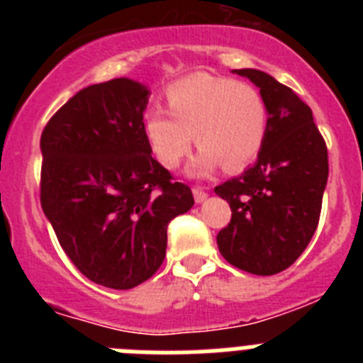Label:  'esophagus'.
<instances>
[{
  "label": "esophagus",
  "instance_id": "34e87169",
  "mask_svg": "<svg viewBox=\"0 0 363 363\" xmlns=\"http://www.w3.org/2000/svg\"><path fill=\"white\" fill-rule=\"evenodd\" d=\"M192 194H194V201H196V203H201V201H203L205 198H207V192H205L201 187H194V189H192Z\"/></svg>",
  "mask_w": 363,
  "mask_h": 363
}]
</instances>
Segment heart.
Returning a JSON list of instances; mask_svg holds the SVG:
<instances>
[{
	"mask_svg": "<svg viewBox=\"0 0 363 363\" xmlns=\"http://www.w3.org/2000/svg\"><path fill=\"white\" fill-rule=\"evenodd\" d=\"M165 108H150L143 118L147 142L165 169H174L194 142L200 147L194 172H209L221 163L238 171L251 163L267 136L269 111L262 92L230 78L192 74L167 86Z\"/></svg>",
	"mask_w": 363,
	"mask_h": 363,
	"instance_id": "obj_1",
	"label": "heart"
}]
</instances>
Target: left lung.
Listing matches in <instances>:
<instances>
[{"label": "left lung", "instance_id": "8db88e82", "mask_svg": "<svg viewBox=\"0 0 363 363\" xmlns=\"http://www.w3.org/2000/svg\"><path fill=\"white\" fill-rule=\"evenodd\" d=\"M234 72L264 96L267 136L251 169L214 189L233 211L216 242L230 265L271 277L296 262L318 227L329 176L327 147L313 111L293 89L262 70Z\"/></svg>", "mask_w": 363, "mask_h": 363}]
</instances>
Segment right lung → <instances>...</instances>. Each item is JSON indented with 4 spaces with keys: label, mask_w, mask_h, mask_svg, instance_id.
I'll return each instance as SVG.
<instances>
[{
    "label": "right lung",
    "mask_w": 363,
    "mask_h": 363,
    "mask_svg": "<svg viewBox=\"0 0 363 363\" xmlns=\"http://www.w3.org/2000/svg\"><path fill=\"white\" fill-rule=\"evenodd\" d=\"M147 86L116 78L86 86L41 134L40 198L57 242L83 277L133 289L163 264L167 225L194 203L152 158Z\"/></svg>",
    "instance_id": "right-lung-1"
}]
</instances>
